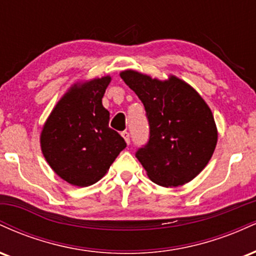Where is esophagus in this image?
I'll return each instance as SVG.
<instances>
[{
  "mask_svg": "<svg viewBox=\"0 0 256 256\" xmlns=\"http://www.w3.org/2000/svg\"><path fill=\"white\" fill-rule=\"evenodd\" d=\"M122 136L124 137L125 142L128 143V144H130V134H128V131H124V132H122Z\"/></svg>",
  "mask_w": 256,
  "mask_h": 256,
  "instance_id": "obj_1",
  "label": "esophagus"
}]
</instances>
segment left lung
<instances>
[{"label":"left lung","instance_id":"1","mask_svg":"<svg viewBox=\"0 0 256 256\" xmlns=\"http://www.w3.org/2000/svg\"><path fill=\"white\" fill-rule=\"evenodd\" d=\"M146 110L149 140L136 158L149 178L161 186L190 182L212 158L218 134L210 107L180 79H158L134 71L120 74Z\"/></svg>","mask_w":256,"mask_h":256}]
</instances>
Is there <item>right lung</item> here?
I'll return each instance as SVG.
<instances>
[{"label": "right lung", "instance_id": "1", "mask_svg": "<svg viewBox=\"0 0 256 256\" xmlns=\"http://www.w3.org/2000/svg\"><path fill=\"white\" fill-rule=\"evenodd\" d=\"M110 82V77H104L72 88L43 128L44 158L58 176L72 185L95 184L126 148L124 138L108 126L110 112L102 106Z\"/></svg>", "mask_w": 256, "mask_h": 256}]
</instances>
